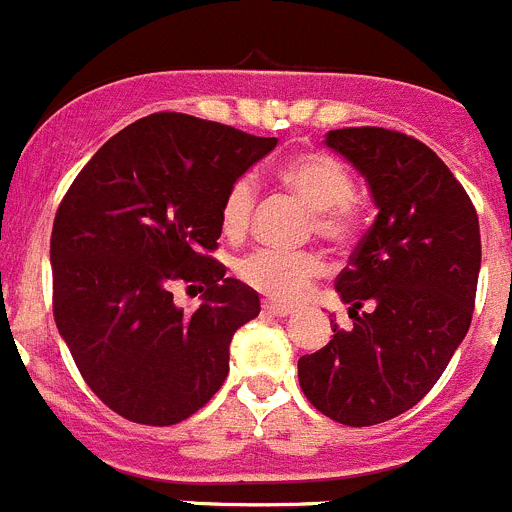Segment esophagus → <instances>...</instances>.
Returning <instances> with one entry per match:
<instances>
[{
    "mask_svg": "<svg viewBox=\"0 0 512 512\" xmlns=\"http://www.w3.org/2000/svg\"><path fill=\"white\" fill-rule=\"evenodd\" d=\"M264 312L274 314V317H292V314H294V307H289V304L264 302Z\"/></svg>",
    "mask_w": 512,
    "mask_h": 512,
    "instance_id": "obj_1",
    "label": "esophagus"
}]
</instances>
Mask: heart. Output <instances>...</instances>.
Returning a JSON list of instances; mask_svg holds the SVG:
<instances>
[{
  "mask_svg": "<svg viewBox=\"0 0 512 512\" xmlns=\"http://www.w3.org/2000/svg\"><path fill=\"white\" fill-rule=\"evenodd\" d=\"M276 180L292 190L307 208H312V228L330 243H350L358 236L360 210L353 198L355 182L350 170L337 157L322 149H304L289 154L276 167ZM256 210V182L238 177L220 203V231L225 238H241L251 228ZM325 261L317 251H274L259 248L236 264L243 284L279 302L304 297L312 281L322 276Z\"/></svg>",
  "mask_w": 512,
  "mask_h": 512,
  "instance_id": "1",
  "label": "heart"
}]
</instances>
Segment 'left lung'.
I'll return each mask as SVG.
<instances>
[{"mask_svg": "<svg viewBox=\"0 0 512 512\" xmlns=\"http://www.w3.org/2000/svg\"><path fill=\"white\" fill-rule=\"evenodd\" d=\"M327 147L363 172L378 218L335 289L350 330L299 358L314 409L345 426L409 411L434 388L472 322L480 223L470 195L424 142L381 126L327 134Z\"/></svg>", "mask_w": 512, "mask_h": 512, "instance_id": "left-lung-1", "label": "left lung"}]
</instances>
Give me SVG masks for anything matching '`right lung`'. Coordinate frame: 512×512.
<instances>
[{"instance_id": "add662e5", "label": "right lung", "mask_w": 512, "mask_h": 512, "mask_svg": "<svg viewBox=\"0 0 512 512\" xmlns=\"http://www.w3.org/2000/svg\"><path fill=\"white\" fill-rule=\"evenodd\" d=\"M276 147L218 121L144 116L103 144L55 213V325L83 381L134 424L172 426L218 393L259 294L213 259L228 187ZM175 283L198 286L195 313Z\"/></svg>"}]
</instances>
